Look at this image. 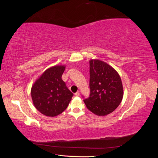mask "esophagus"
Returning a JSON list of instances; mask_svg holds the SVG:
<instances>
[{
  "instance_id": "1",
  "label": "esophagus",
  "mask_w": 158,
  "mask_h": 158,
  "mask_svg": "<svg viewBox=\"0 0 158 158\" xmlns=\"http://www.w3.org/2000/svg\"><path fill=\"white\" fill-rule=\"evenodd\" d=\"M74 95H76V96H80V92H76V93L74 94Z\"/></svg>"
}]
</instances>
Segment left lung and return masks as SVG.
Segmentation results:
<instances>
[{
    "label": "left lung",
    "mask_w": 158,
    "mask_h": 158,
    "mask_svg": "<svg viewBox=\"0 0 158 158\" xmlns=\"http://www.w3.org/2000/svg\"><path fill=\"white\" fill-rule=\"evenodd\" d=\"M90 95L84 102L98 116L112 113L121 103L123 88L120 76L112 66L98 59L89 60Z\"/></svg>",
    "instance_id": "left-lung-1"
}]
</instances>
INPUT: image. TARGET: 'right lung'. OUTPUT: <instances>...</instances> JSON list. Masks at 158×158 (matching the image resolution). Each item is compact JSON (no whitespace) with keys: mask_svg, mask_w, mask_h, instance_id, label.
<instances>
[{"mask_svg":"<svg viewBox=\"0 0 158 158\" xmlns=\"http://www.w3.org/2000/svg\"><path fill=\"white\" fill-rule=\"evenodd\" d=\"M64 65H56L47 69L33 84L31 95L33 103L41 113L55 117L67 108L73 96L61 77Z\"/></svg>","mask_w":158,"mask_h":158,"instance_id":"right-lung-1","label":"right lung"}]
</instances>
